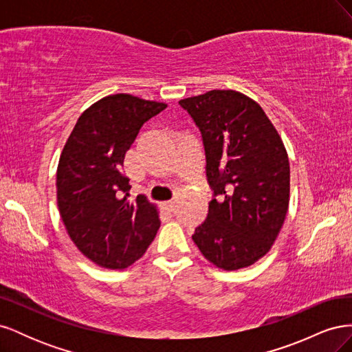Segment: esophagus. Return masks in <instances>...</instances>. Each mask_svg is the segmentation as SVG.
I'll list each match as a JSON object with an SVG mask.
<instances>
[{
	"instance_id": "esophagus-1",
	"label": "esophagus",
	"mask_w": 352,
	"mask_h": 352,
	"mask_svg": "<svg viewBox=\"0 0 352 352\" xmlns=\"http://www.w3.org/2000/svg\"><path fill=\"white\" fill-rule=\"evenodd\" d=\"M163 207L167 210V211H170L172 212L173 210H175V201L173 199H170V201H166L164 204H163Z\"/></svg>"
}]
</instances>
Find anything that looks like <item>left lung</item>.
<instances>
[{
  "instance_id": "left-lung-1",
  "label": "left lung",
  "mask_w": 352,
  "mask_h": 352,
  "mask_svg": "<svg viewBox=\"0 0 352 352\" xmlns=\"http://www.w3.org/2000/svg\"><path fill=\"white\" fill-rule=\"evenodd\" d=\"M198 126L212 189L194 242L223 270L248 267L269 252L289 206V160L260 105L232 89L179 101Z\"/></svg>"
}]
</instances>
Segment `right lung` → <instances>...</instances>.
<instances>
[{
    "mask_svg": "<svg viewBox=\"0 0 352 352\" xmlns=\"http://www.w3.org/2000/svg\"><path fill=\"white\" fill-rule=\"evenodd\" d=\"M166 107L129 94L109 95L82 113L63 148L60 216L78 250L101 267L126 269L155 238L158 211L144 195L127 199L123 163L142 124Z\"/></svg>",
    "mask_w": 352,
    "mask_h": 352,
    "instance_id": "right-lung-1",
    "label": "right lung"
}]
</instances>
